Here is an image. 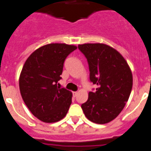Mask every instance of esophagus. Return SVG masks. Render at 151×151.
<instances>
[{
	"label": "esophagus",
	"mask_w": 151,
	"mask_h": 151,
	"mask_svg": "<svg viewBox=\"0 0 151 151\" xmlns=\"http://www.w3.org/2000/svg\"><path fill=\"white\" fill-rule=\"evenodd\" d=\"M78 92H73V97H77V95H78Z\"/></svg>",
	"instance_id": "obj_1"
}]
</instances>
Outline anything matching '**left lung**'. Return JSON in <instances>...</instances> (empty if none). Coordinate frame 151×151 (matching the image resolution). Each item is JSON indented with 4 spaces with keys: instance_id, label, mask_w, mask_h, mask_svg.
Masks as SVG:
<instances>
[{
    "instance_id": "left-lung-1",
    "label": "left lung",
    "mask_w": 151,
    "mask_h": 151,
    "mask_svg": "<svg viewBox=\"0 0 151 151\" xmlns=\"http://www.w3.org/2000/svg\"><path fill=\"white\" fill-rule=\"evenodd\" d=\"M89 64L90 80L97 84L81 105L89 121L104 124L120 114L130 97L133 86L132 72L124 57L105 44L78 45Z\"/></svg>"
}]
</instances>
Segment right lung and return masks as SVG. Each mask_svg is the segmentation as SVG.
<instances>
[{
	"mask_svg": "<svg viewBox=\"0 0 151 151\" xmlns=\"http://www.w3.org/2000/svg\"><path fill=\"white\" fill-rule=\"evenodd\" d=\"M77 46L53 43L37 48L23 66L19 87L23 101L32 114L45 123L58 122L68 113L72 93L60 88L64 62Z\"/></svg>",
	"mask_w": 151,
	"mask_h": 151,
	"instance_id": "1",
	"label": "right lung"
}]
</instances>
